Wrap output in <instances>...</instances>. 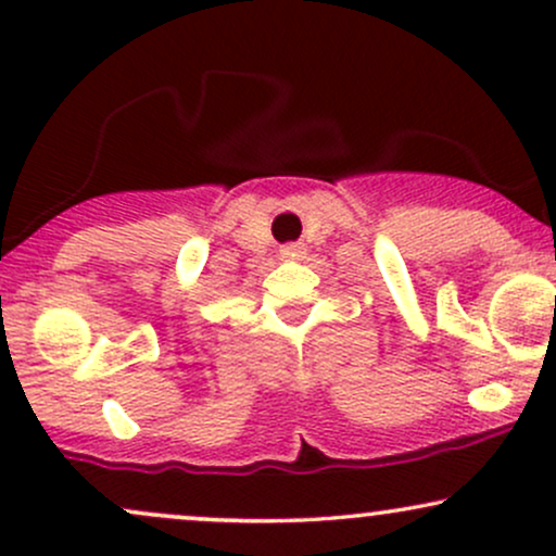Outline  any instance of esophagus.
Wrapping results in <instances>:
<instances>
[{
	"label": "esophagus",
	"instance_id": "esophagus-1",
	"mask_svg": "<svg viewBox=\"0 0 556 556\" xmlns=\"http://www.w3.org/2000/svg\"><path fill=\"white\" fill-rule=\"evenodd\" d=\"M279 253H282L285 261H300L305 256V248L300 242H292V245H285Z\"/></svg>",
	"mask_w": 556,
	"mask_h": 556
}]
</instances>
